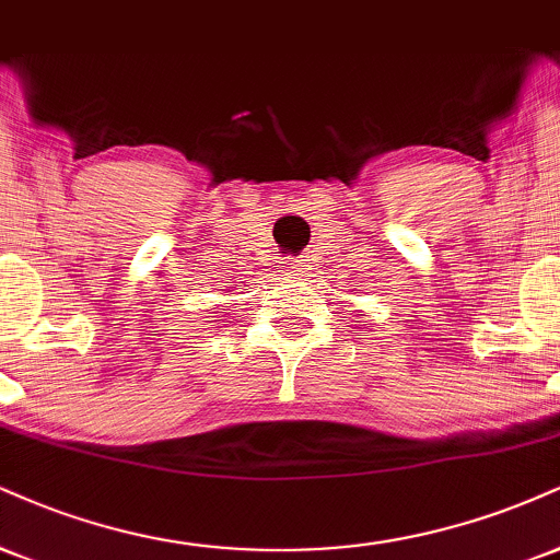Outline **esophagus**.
<instances>
[{"instance_id":"obj_1","label":"esophagus","mask_w":560,"mask_h":560,"mask_svg":"<svg viewBox=\"0 0 560 560\" xmlns=\"http://www.w3.org/2000/svg\"><path fill=\"white\" fill-rule=\"evenodd\" d=\"M287 266H289V268H292V271H298V273L302 271V273H305V268H302V262H300V260H289V262H287Z\"/></svg>"}]
</instances>
